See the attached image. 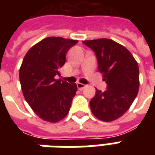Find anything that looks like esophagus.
<instances>
[{
  "mask_svg": "<svg viewBox=\"0 0 155 155\" xmlns=\"http://www.w3.org/2000/svg\"><path fill=\"white\" fill-rule=\"evenodd\" d=\"M76 85H77V88L80 90V91H82V90H84V88L86 87V85L84 84H82V83H80V82H78L77 84H76Z\"/></svg>",
  "mask_w": 155,
  "mask_h": 155,
  "instance_id": "1",
  "label": "esophagus"
}]
</instances>
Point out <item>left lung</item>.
Masks as SVG:
<instances>
[{"mask_svg":"<svg viewBox=\"0 0 155 155\" xmlns=\"http://www.w3.org/2000/svg\"><path fill=\"white\" fill-rule=\"evenodd\" d=\"M94 51L98 70L107 83L104 92L96 89L90 101L92 113L99 120L110 122L126 112L139 92L140 74L138 63L122 45L110 39L83 41Z\"/></svg>","mask_w":155,"mask_h":155,"instance_id":"8db88e82","label":"left lung"}]
</instances>
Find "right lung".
Here are the masks:
<instances>
[{"instance_id": "add662e5", "label": "right lung", "mask_w": 155, "mask_h": 155, "mask_svg": "<svg viewBox=\"0 0 155 155\" xmlns=\"http://www.w3.org/2000/svg\"><path fill=\"white\" fill-rule=\"evenodd\" d=\"M78 42L62 37H47L25 54L19 78L25 101L41 120L56 123L67 115L77 85L56 80L65 63L67 51Z\"/></svg>"}]
</instances>
